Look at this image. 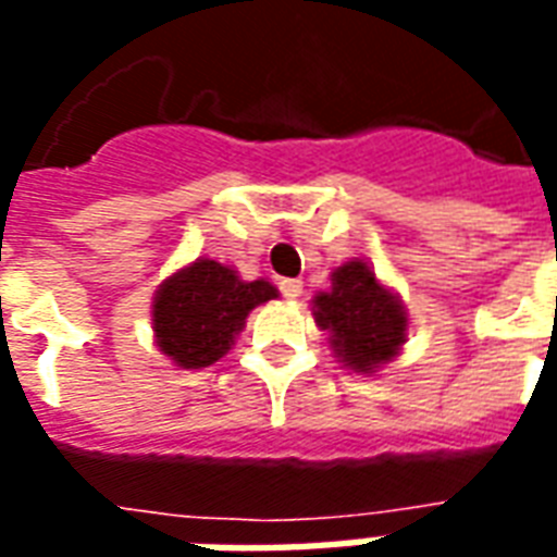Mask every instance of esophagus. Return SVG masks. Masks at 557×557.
Instances as JSON below:
<instances>
[{
    "instance_id": "esophagus-1",
    "label": "esophagus",
    "mask_w": 557,
    "mask_h": 557,
    "mask_svg": "<svg viewBox=\"0 0 557 557\" xmlns=\"http://www.w3.org/2000/svg\"><path fill=\"white\" fill-rule=\"evenodd\" d=\"M280 292H283V298H289V301H295V298H301L304 292V283L301 280H280Z\"/></svg>"
}]
</instances>
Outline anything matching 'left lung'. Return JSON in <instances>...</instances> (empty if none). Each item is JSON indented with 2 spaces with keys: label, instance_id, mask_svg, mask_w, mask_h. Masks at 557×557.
<instances>
[{
  "label": "left lung",
  "instance_id": "1",
  "mask_svg": "<svg viewBox=\"0 0 557 557\" xmlns=\"http://www.w3.org/2000/svg\"><path fill=\"white\" fill-rule=\"evenodd\" d=\"M313 315L331 334V346L355 373H373L406 343V310L363 259H351L331 274V289L313 298Z\"/></svg>",
  "mask_w": 557,
  "mask_h": 557
}]
</instances>
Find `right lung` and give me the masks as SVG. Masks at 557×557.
I'll return each instance as SVG.
<instances>
[{
    "mask_svg": "<svg viewBox=\"0 0 557 557\" xmlns=\"http://www.w3.org/2000/svg\"><path fill=\"white\" fill-rule=\"evenodd\" d=\"M271 298H277V289L268 280L247 283L214 259H196L154 295L151 325L160 351L184 370L220 361L247 313Z\"/></svg>",
    "mask_w": 557,
    "mask_h": 557,
    "instance_id": "1",
    "label": "right lung"
}]
</instances>
